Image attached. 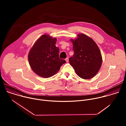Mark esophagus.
<instances>
[{
    "mask_svg": "<svg viewBox=\"0 0 126 126\" xmlns=\"http://www.w3.org/2000/svg\"><path fill=\"white\" fill-rule=\"evenodd\" d=\"M65 61H66V62H68L69 61V58H68V57L66 58L65 59Z\"/></svg>",
    "mask_w": 126,
    "mask_h": 126,
    "instance_id": "34e87169",
    "label": "esophagus"
}]
</instances>
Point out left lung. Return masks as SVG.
<instances>
[{
    "instance_id": "8db88e82",
    "label": "left lung",
    "mask_w": 126,
    "mask_h": 126,
    "mask_svg": "<svg viewBox=\"0 0 126 126\" xmlns=\"http://www.w3.org/2000/svg\"><path fill=\"white\" fill-rule=\"evenodd\" d=\"M74 52L69 61L77 75L87 80L94 77L102 63L101 53L95 42L84 34H78L75 40L71 39Z\"/></svg>"
}]
</instances>
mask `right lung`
<instances>
[{
	"instance_id": "add662e5",
	"label": "right lung",
	"mask_w": 126,
	"mask_h": 126,
	"mask_svg": "<svg viewBox=\"0 0 126 126\" xmlns=\"http://www.w3.org/2000/svg\"><path fill=\"white\" fill-rule=\"evenodd\" d=\"M56 38L43 34L30 50L28 59L30 67L38 76L49 78L56 74L66 61L59 57V49Z\"/></svg>"
}]
</instances>
